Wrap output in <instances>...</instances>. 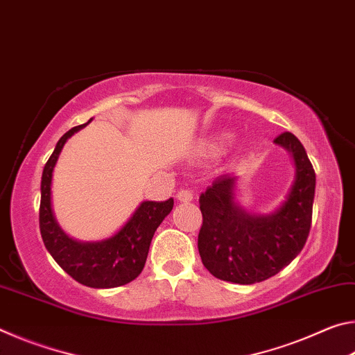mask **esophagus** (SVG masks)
<instances>
[{
	"label": "esophagus",
	"mask_w": 355,
	"mask_h": 355,
	"mask_svg": "<svg viewBox=\"0 0 355 355\" xmlns=\"http://www.w3.org/2000/svg\"><path fill=\"white\" fill-rule=\"evenodd\" d=\"M177 199L180 202L188 203V202H191L192 199H194V194H192V191H189V189H180L177 192Z\"/></svg>",
	"instance_id": "esophagus-1"
}]
</instances>
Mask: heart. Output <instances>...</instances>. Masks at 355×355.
I'll list each match as a JSON object with an SVG mask.
<instances>
[{
	"label": "heart",
	"instance_id": "obj_1",
	"mask_svg": "<svg viewBox=\"0 0 355 355\" xmlns=\"http://www.w3.org/2000/svg\"><path fill=\"white\" fill-rule=\"evenodd\" d=\"M228 137H230L228 135H220L218 137H213V139L202 142L199 146V153L202 156H218L225 148Z\"/></svg>",
	"mask_w": 355,
	"mask_h": 355
}]
</instances>
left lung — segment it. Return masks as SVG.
<instances>
[{"mask_svg": "<svg viewBox=\"0 0 355 355\" xmlns=\"http://www.w3.org/2000/svg\"><path fill=\"white\" fill-rule=\"evenodd\" d=\"M275 146L294 163V180L285 200L266 214L250 213L236 200V173L220 175L200 196L203 224L199 233L202 263L214 277L252 285L288 266L309 238L316 175L307 152L293 133H282Z\"/></svg>", "mask_w": 355, "mask_h": 355, "instance_id": "left-lung-1", "label": "left lung"}]
</instances>
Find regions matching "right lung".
Returning a JSON list of instances; mask_svg holds the SVG:
<instances>
[{"label":"right lung","mask_w":355,"mask_h":355,"mask_svg":"<svg viewBox=\"0 0 355 355\" xmlns=\"http://www.w3.org/2000/svg\"><path fill=\"white\" fill-rule=\"evenodd\" d=\"M87 123L69 130L58 141L55 152L44 167L40 182V233L46 250L70 277L91 288H116L130 284L142 272L150 243L156 228L172 211L173 199L141 202L130 219L110 238L100 241H78L69 236L53 211V172L65 142Z\"/></svg>","instance_id":"1"}]
</instances>
